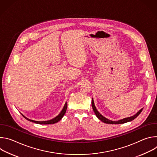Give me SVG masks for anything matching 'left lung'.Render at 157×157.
I'll return each instance as SVG.
<instances>
[{"mask_svg": "<svg viewBox=\"0 0 157 157\" xmlns=\"http://www.w3.org/2000/svg\"><path fill=\"white\" fill-rule=\"evenodd\" d=\"M92 107H93V110H94V113H95L96 116H97V117H98L100 121H101L102 122H104V123H105V124H124V123H126V122L132 121H133V119H135L141 113V112H142V110H143V109H140L136 114L133 115V116H132V117H127V118H125V119L119 120V121H113L109 120V119H107V118L104 117L103 116H102V115L99 113L98 110L96 109V107H95L93 99H92Z\"/></svg>", "mask_w": 157, "mask_h": 157, "instance_id": "1", "label": "left lung"}]
</instances>
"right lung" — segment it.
<instances>
[{
	"mask_svg": "<svg viewBox=\"0 0 157 157\" xmlns=\"http://www.w3.org/2000/svg\"><path fill=\"white\" fill-rule=\"evenodd\" d=\"M67 102H66L62 110L61 111V113L56 116L55 117V118L51 119V120H49V121H33V120H31V119H29V118L26 117L25 116H24L22 114H21L22 115V116H23L24 118H25L27 120H28L29 121H30V122H34L35 124H55L58 122H59L62 118L64 116V114L66 113V109H67Z\"/></svg>",
	"mask_w": 157,
	"mask_h": 157,
	"instance_id": "1",
	"label": "right lung"
}]
</instances>
